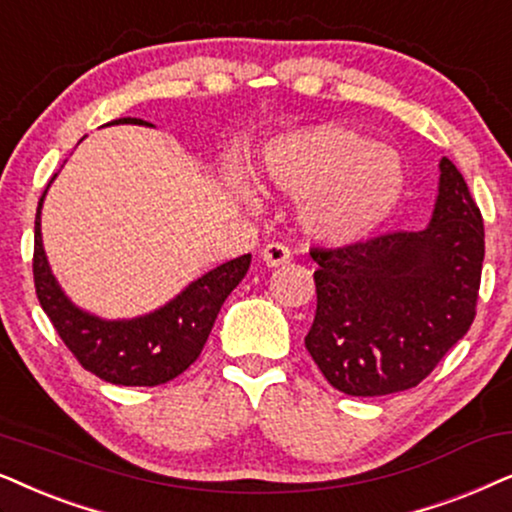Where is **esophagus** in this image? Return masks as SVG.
<instances>
[{
  "label": "esophagus",
  "mask_w": 512,
  "mask_h": 512,
  "mask_svg": "<svg viewBox=\"0 0 512 512\" xmlns=\"http://www.w3.org/2000/svg\"><path fill=\"white\" fill-rule=\"evenodd\" d=\"M262 262L267 264L269 269L283 267V264L290 262V250L285 248L283 243H267L262 250Z\"/></svg>",
  "instance_id": "obj_1"
}]
</instances>
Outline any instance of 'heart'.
<instances>
[{
	"mask_svg": "<svg viewBox=\"0 0 512 512\" xmlns=\"http://www.w3.org/2000/svg\"><path fill=\"white\" fill-rule=\"evenodd\" d=\"M236 189L241 175L229 177ZM260 182L302 196L297 222L313 243L344 248L370 238L405 194L403 156L358 128L316 124L278 133L260 154Z\"/></svg>",
	"mask_w": 512,
	"mask_h": 512,
	"instance_id": "b5f03b06",
	"label": "heart"
}]
</instances>
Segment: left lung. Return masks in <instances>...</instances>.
I'll return each instance as SVG.
<instances>
[{
	"mask_svg": "<svg viewBox=\"0 0 512 512\" xmlns=\"http://www.w3.org/2000/svg\"><path fill=\"white\" fill-rule=\"evenodd\" d=\"M438 168L433 215L421 231L311 250L318 306L304 344L346 395L414 388L473 323L485 227L459 168L447 156Z\"/></svg>",
	"mask_w": 512,
	"mask_h": 512,
	"instance_id": "left-lung-1",
	"label": "left lung"
}]
</instances>
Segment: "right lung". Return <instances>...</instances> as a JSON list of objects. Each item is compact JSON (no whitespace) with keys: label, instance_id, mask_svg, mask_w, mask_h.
<instances>
[{"label":"right lung","instance_id":"right-lung-1","mask_svg":"<svg viewBox=\"0 0 512 512\" xmlns=\"http://www.w3.org/2000/svg\"><path fill=\"white\" fill-rule=\"evenodd\" d=\"M152 126L149 121L121 117L105 126ZM84 140V138H81ZM79 140V142H81ZM58 173L51 177L56 180ZM46 185L34 217V288L67 349L95 377L119 386H159L182 374L201 356L217 313L229 292L250 269V255H241L196 278L159 309L135 318H100L65 295L53 276L42 241V206Z\"/></svg>","mask_w":512,"mask_h":512}]
</instances>
